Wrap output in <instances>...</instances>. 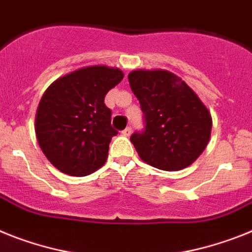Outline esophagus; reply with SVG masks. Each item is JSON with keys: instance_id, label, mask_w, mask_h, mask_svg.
<instances>
[{"instance_id": "obj_1", "label": "esophagus", "mask_w": 252, "mask_h": 252, "mask_svg": "<svg viewBox=\"0 0 252 252\" xmlns=\"http://www.w3.org/2000/svg\"><path fill=\"white\" fill-rule=\"evenodd\" d=\"M131 132H132V128H131V126H127V127H126L124 131H122V134H124L125 136H130Z\"/></svg>"}]
</instances>
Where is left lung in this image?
Returning <instances> with one entry per match:
<instances>
[{
    "instance_id": "8db88e82",
    "label": "left lung",
    "mask_w": 252,
    "mask_h": 252,
    "mask_svg": "<svg viewBox=\"0 0 252 252\" xmlns=\"http://www.w3.org/2000/svg\"><path fill=\"white\" fill-rule=\"evenodd\" d=\"M128 81L144 116V128L130 140L144 162L163 171H180L208 145L212 117L188 84L164 70H136Z\"/></svg>"
}]
</instances>
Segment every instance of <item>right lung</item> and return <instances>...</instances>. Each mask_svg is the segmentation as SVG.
Returning <instances> with one entry per match:
<instances>
[{"mask_svg": "<svg viewBox=\"0 0 252 252\" xmlns=\"http://www.w3.org/2000/svg\"><path fill=\"white\" fill-rule=\"evenodd\" d=\"M124 79L118 68L90 66L61 77L46 90L36 111L35 132L49 162L70 176L100 168L118 134L105 94Z\"/></svg>", "mask_w": 252, "mask_h": 252, "instance_id": "right-lung-1", "label": "right lung"}]
</instances>
